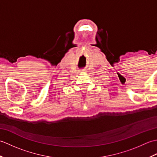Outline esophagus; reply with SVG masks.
<instances>
[{"instance_id":"esophagus-1","label":"esophagus","mask_w":157,"mask_h":157,"mask_svg":"<svg viewBox=\"0 0 157 157\" xmlns=\"http://www.w3.org/2000/svg\"><path fill=\"white\" fill-rule=\"evenodd\" d=\"M86 70H84V69H82V70H80V71H79V72L80 73H86Z\"/></svg>"}]
</instances>
